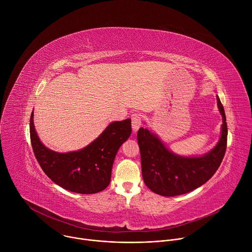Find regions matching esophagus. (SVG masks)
Segmentation results:
<instances>
[{
    "label": "esophagus",
    "instance_id": "obj_1",
    "mask_svg": "<svg viewBox=\"0 0 252 252\" xmlns=\"http://www.w3.org/2000/svg\"><path fill=\"white\" fill-rule=\"evenodd\" d=\"M141 126V115L139 114H133L131 116V126L132 130L135 132Z\"/></svg>",
    "mask_w": 252,
    "mask_h": 252
}]
</instances>
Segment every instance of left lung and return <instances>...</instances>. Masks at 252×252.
<instances>
[{"mask_svg":"<svg viewBox=\"0 0 252 252\" xmlns=\"http://www.w3.org/2000/svg\"><path fill=\"white\" fill-rule=\"evenodd\" d=\"M217 100L222 117L220 137L215 147L204 155H177L151 128L138 129L142 178L152 191L162 196L185 194L204 185L218 170L226 151L227 125L219 95Z\"/></svg>","mask_w":252,"mask_h":252,"instance_id":"left-lung-1","label":"left lung"}]
</instances>
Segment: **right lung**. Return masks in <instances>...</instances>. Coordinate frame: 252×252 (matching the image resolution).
Returning <instances> with one entry per match:
<instances>
[{
	"mask_svg": "<svg viewBox=\"0 0 252 252\" xmlns=\"http://www.w3.org/2000/svg\"><path fill=\"white\" fill-rule=\"evenodd\" d=\"M130 133V119L113 122L87 147L58 153L41 141L33 125V112L30 121L32 151L44 172L61 188L82 194L99 192L110 185L115 158Z\"/></svg>",
	"mask_w": 252,
	"mask_h": 252,
	"instance_id": "obj_1",
	"label": "right lung"
}]
</instances>
